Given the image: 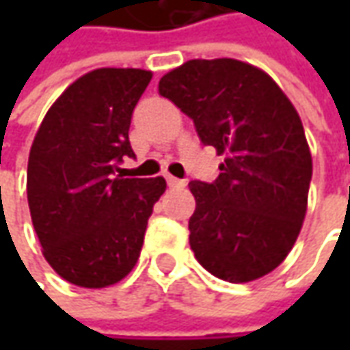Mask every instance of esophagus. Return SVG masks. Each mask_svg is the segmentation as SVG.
Returning <instances> with one entry per match:
<instances>
[{"label":"esophagus","mask_w":350,"mask_h":350,"mask_svg":"<svg viewBox=\"0 0 350 350\" xmlns=\"http://www.w3.org/2000/svg\"><path fill=\"white\" fill-rule=\"evenodd\" d=\"M165 179H167V185L171 189H175V187H185V185H187L185 179H177V177H171V175H167Z\"/></svg>","instance_id":"34e87169"}]
</instances>
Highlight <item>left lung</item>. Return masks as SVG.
<instances>
[{
	"instance_id": "1",
	"label": "left lung",
	"mask_w": 350,
	"mask_h": 350,
	"mask_svg": "<svg viewBox=\"0 0 350 350\" xmlns=\"http://www.w3.org/2000/svg\"><path fill=\"white\" fill-rule=\"evenodd\" d=\"M159 93L193 118L204 146L226 155L216 181H191L196 261L230 282L275 271L300 234L312 155L296 109L262 70L232 60H189Z\"/></svg>"
}]
</instances>
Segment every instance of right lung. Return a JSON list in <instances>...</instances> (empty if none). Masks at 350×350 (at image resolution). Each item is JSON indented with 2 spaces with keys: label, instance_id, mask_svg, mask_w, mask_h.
Returning <instances> with one entry per match:
<instances>
[{
  "label": "right lung",
  "instance_id": "obj_1",
  "mask_svg": "<svg viewBox=\"0 0 350 350\" xmlns=\"http://www.w3.org/2000/svg\"><path fill=\"white\" fill-rule=\"evenodd\" d=\"M152 72L101 68L81 75L50 107L34 136L27 198L42 253L83 288L111 286L134 269L165 179H122L134 157L128 130Z\"/></svg>",
  "mask_w": 350,
  "mask_h": 350
}]
</instances>
